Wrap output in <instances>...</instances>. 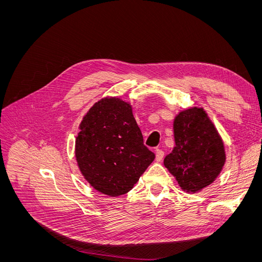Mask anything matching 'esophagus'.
I'll return each instance as SVG.
<instances>
[{"instance_id":"1","label":"esophagus","mask_w":262,"mask_h":262,"mask_svg":"<svg viewBox=\"0 0 262 262\" xmlns=\"http://www.w3.org/2000/svg\"><path fill=\"white\" fill-rule=\"evenodd\" d=\"M155 152H156V161L161 162L163 160V157H164V152L160 148H156Z\"/></svg>"}]
</instances>
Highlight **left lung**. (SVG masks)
<instances>
[{"label": "left lung", "instance_id": "1", "mask_svg": "<svg viewBox=\"0 0 262 262\" xmlns=\"http://www.w3.org/2000/svg\"><path fill=\"white\" fill-rule=\"evenodd\" d=\"M175 147L164 165L187 192H196L220 175L225 163L224 144L202 108L179 113L173 121Z\"/></svg>", "mask_w": 262, "mask_h": 262}]
</instances>
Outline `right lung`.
<instances>
[{"label": "right lung", "mask_w": 262, "mask_h": 262, "mask_svg": "<svg viewBox=\"0 0 262 262\" xmlns=\"http://www.w3.org/2000/svg\"><path fill=\"white\" fill-rule=\"evenodd\" d=\"M75 156L85 179L112 196L130 191L155 158L143 143L130 104L119 98L101 99L85 115Z\"/></svg>", "instance_id": "add662e5"}]
</instances>
